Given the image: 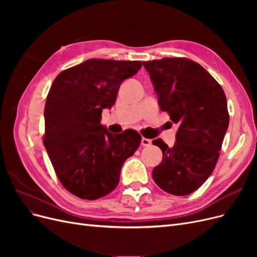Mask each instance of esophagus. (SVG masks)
I'll list each match as a JSON object with an SVG mask.
<instances>
[{
    "label": "esophagus",
    "mask_w": 257,
    "mask_h": 257,
    "mask_svg": "<svg viewBox=\"0 0 257 257\" xmlns=\"http://www.w3.org/2000/svg\"><path fill=\"white\" fill-rule=\"evenodd\" d=\"M142 145H143L144 147L150 146V145H151V141H150V139H148V138L143 137V138H142Z\"/></svg>",
    "instance_id": "34e87169"
}]
</instances>
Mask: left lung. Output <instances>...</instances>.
<instances>
[{"label":"left lung","mask_w":257,"mask_h":257,"mask_svg":"<svg viewBox=\"0 0 257 257\" xmlns=\"http://www.w3.org/2000/svg\"><path fill=\"white\" fill-rule=\"evenodd\" d=\"M144 66L161 110L179 124L173 147L160 138L152 142L163 152L152 178L163 191L189 195L212 174L220 157L229 124L226 96L213 77L190 59L164 58Z\"/></svg>","instance_id":"left-lung-1"}]
</instances>
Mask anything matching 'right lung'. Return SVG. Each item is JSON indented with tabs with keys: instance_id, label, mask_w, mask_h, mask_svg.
<instances>
[{
	"instance_id": "right-lung-1",
	"label": "right lung",
	"mask_w": 257,
	"mask_h": 257,
	"mask_svg": "<svg viewBox=\"0 0 257 257\" xmlns=\"http://www.w3.org/2000/svg\"><path fill=\"white\" fill-rule=\"evenodd\" d=\"M141 61L90 59L61 72L45 105L44 145L60 182L82 199H97L119 183L123 163L138 149L134 130L111 134L100 124L123 80L135 75Z\"/></svg>"
}]
</instances>
